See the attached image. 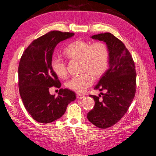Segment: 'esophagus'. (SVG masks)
Masks as SVG:
<instances>
[{
	"label": "esophagus",
	"instance_id": "obj_1",
	"mask_svg": "<svg viewBox=\"0 0 156 156\" xmlns=\"http://www.w3.org/2000/svg\"><path fill=\"white\" fill-rule=\"evenodd\" d=\"M76 97H77V98L78 99H82L85 97V96L83 95V94H77V95H76Z\"/></svg>",
	"mask_w": 156,
	"mask_h": 156
}]
</instances>
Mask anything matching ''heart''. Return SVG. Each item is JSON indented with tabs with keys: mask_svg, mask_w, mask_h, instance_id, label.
I'll return each mask as SVG.
<instances>
[{
	"mask_svg": "<svg viewBox=\"0 0 156 156\" xmlns=\"http://www.w3.org/2000/svg\"><path fill=\"white\" fill-rule=\"evenodd\" d=\"M65 55L69 59H80L82 74L74 76L66 83V87L78 93L84 92L90 87L94 79L101 78L107 70L109 64V50L104 42L92 44L83 40H76L64 49ZM53 71L58 77L64 78L68 75L66 62L57 56L51 59Z\"/></svg>",
	"mask_w": 156,
	"mask_h": 156,
	"instance_id": "1",
	"label": "heart"
}]
</instances>
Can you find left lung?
Segmentation results:
<instances>
[{"label": "left lung", "instance_id": "obj_1", "mask_svg": "<svg viewBox=\"0 0 156 156\" xmlns=\"http://www.w3.org/2000/svg\"><path fill=\"white\" fill-rule=\"evenodd\" d=\"M92 39L103 41L109 50V68L102 76L94 89L99 97L89 95L95 101L88 112L89 121L96 127L107 129L117 123L130 107L136 92V71L133 58L123 43L111 33L92 35Z\"/></svg>", "mask_w": 156, "mask_h": 156}]
</instances>
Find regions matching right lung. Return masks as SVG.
Masks as SVG:
<instances>
[{
	"instance_id": "obj_1",
	"label": "right lung",
	"mask_w": 156,
	"mask_h": 156,
	"mask_svg": "<svg viewBox=\"0 0 156 156\" xmlns=\"http://www.w3.org/2000/svg\"><path fill=\"white\" fill-rule=\"evenodd\" d=\"M73 35L74 33L49 31L33 41L20 59L19 94L26 110L39 122L49 123L60 118L68 105L76 98L75 92L67 88H61L57 97L49 91L52 87L62 85L51 66L54 49L59 42Z\"/></svg>"
}]
</instances>
